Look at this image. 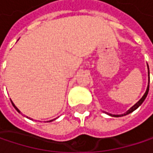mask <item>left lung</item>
<instances>
[{
	"mask_svg": "<svg viewBox=\"0 0 153 153\" xmlns=\"http://www.w3.org/2000/svg\"><path fill=\"white\" fill-rule=\"evenodd\" d=\"M148 74H149V76H150V73H149V66H148ZM149 81H150V77H149ZM148 92H149V84H148L147 89H146V91H145L144 95L143 96V97H142V98H141V99L138 101L136 105H134L131 107L129 110H128L126 113H124V114H120V115H115V114H113V115H112V114H109V115H111V116H112V117H121V116H124V115H127V114H129V113H131L132 111H134L135 110H137L138 107L140 106V105L143 104V102L145 100V98H146V97H147V95H148Z\"/></svg>",
	"mask_w": 153,
	"mask_h": 153,
	"instance_id": "8db88e82",
	"label": "left lung"
}]
</instances>
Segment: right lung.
<instances>
[{
  "instance_id": "right-lung-1",
  "label": "right lung",
  "mask_w": 153,
  "mask_h": 153,
  "mask_svg": "<svg viewBox=\"0 0 153 153\" xmlns=\"http://www.w3.org/2000/svg\"><path fill=\"white\" fill-rule=\"evenodd\" d=\"M10 101H11V100H10ZM11 103H12V105H13V106H14V108H15L16 110V111H18V112H20V111H19V110H18V109H17V108H16V106L15 105H14V104H13V102H12V101H11ZM54 120H55V119H54ZM49 120V121H48V122H50V121H53V120Z\"/></svg>"
}]
</instances>
